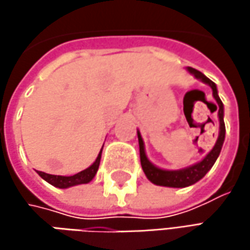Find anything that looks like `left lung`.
<instances>
[{
	"instance_id": "8db88e82",
	"label": "left lung",
	"mask_w": 250,
	"mask_h": 250,
	"mask_svg": "<svg viewBox=\"0 0 250 250\" xmlns=\"http://www.w3.org/2000/svg\"><path fill=\"white\" fill-rule=\"evenodd\" d=\"M189 74L195 76L197 79H201L203 82L208 83L213 89V97L216 98L217 101V107L216 110H219V122H220V133H219V139L214 145V147L208 152V155L198 164L192 165V167H188L185 169H179V171H164V169H159L156 168L155 165H152L147 158H146V153H145V145H143V140H142V136L140 133H137V137H139V150H140V164H142V169L145 175L147 176V179L156 185H164V187H174V188H184V187H188V185H192L195 184L197 181H200L204 175L207 174L211 167L214 165L216 159L219 158L220 155V150H222V146H223V142H225V134H226V127H225V120H223V116H225V111H223V103L217 94V86L216 83L208 79L204 74H201L200 71L194 69V68H188Z\"/></svg>"
}]
</instances>
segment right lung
Here are the masks:
<instances>
[{
  "label": "right lung",
  "mask_w": 250,
  "mask_h": 250,
  "mask_svg": "<svg viewBox=\"0 0 250 250\" xmlns=\"http://www.w3.org/2000/svg\"><path fill=\"white\" fill-rule=\"evenodd\" d=\"M101 152H103V149H101ZM101 152L97 156L95 162L89 168H86V169H83V171H81L78 174L72 175V176L50 175L46 174V172H42V171H37V174L40 175L44 181H47L49 184H52L53 187H58V188H68V187H74V185H79V184H88L95 176L97 171H98L100 161H101Z\"/></svg>",
  "instance_id": "1"
}]
</instances>
